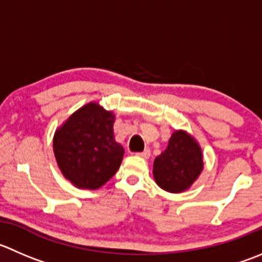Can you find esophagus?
<instances>
[{
  "instance_id": "1",
  "label": "esophagus",
  "mask_w": 262,
  "mask_h": 262,
  "mask_svg": "<svg viewBox=\"0 0 262 262\" xmlns=\"http://www.w3.org/2000/svg\"><path fill=\"white\" fill-rule=\"evenodd\" d=\"M137 155H138V156H141V157H143V159H148L149 155H151V151H149V148H146L143 152H138Z\"/></svg>"
}]
</instances>
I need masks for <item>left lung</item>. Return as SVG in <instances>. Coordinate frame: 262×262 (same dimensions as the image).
Listing matches in <instances>:
<instances>
[{
  "label": "left lung",
  "instance_id": "obj_1",
  "mask_svg": "<svg viewBox=\"0 0 262 262\" xmlns=\"http://www.w3.org/2000/svg\"><path fill=\"white\" fill-rule=\"evenodd\" d=\"M204 169L197 142L184 132L172 133L166 149L155 159L154 177L159 187L179 193L190 187Z\"/></svg>",
  "mask_w": 262,
  "mask_h": 262
}]
</instances>
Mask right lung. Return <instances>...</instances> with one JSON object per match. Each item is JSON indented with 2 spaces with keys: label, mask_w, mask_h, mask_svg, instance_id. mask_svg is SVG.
Returning a JSON list of instances; mask_svg holds the SVG:
<instances>
[{
  "label": "right lung",
  "mask_w": 262,
  "mask_h": 262,
  "mask_svg": "<svg viewBox=\"0 0 262 262\" xmlns=\"http://www.w3.org/2000/svg\"><path fill=\"white\" fill-rule=\"evenodd\" d=\"M114 119L101 106L88 103L55 133L58 167L78 188H100L118 171L124 149L114 139Z\"/></svg>",
  "instance_id": "right-lung-1"
}]
</instances>
